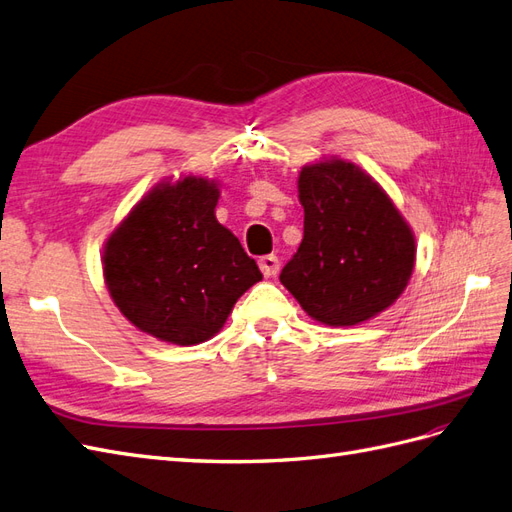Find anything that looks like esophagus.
Here are the masks:
<instances>
[{
  "instance_id": "1",
  "label": "esophagus",
  "mask_w": 512,
  "mask_h": 512,
  "mask_svg": "<svg viewBox=\"0 0 512 512\" xmlns=\"http://www.w3.org/2000/svg\"><path fill=\"white\" fill-rule=\"evenodd\" d=\"M279 257L277 255H264L259 257V268L264 272V277H274L279 272Z\"/></svg>"
}]
</instances>
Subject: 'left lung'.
<instances>
[{
    "instance_id": "1",
    "label": "left lung",
    "mask_w": 512,
    "mask_h": 512,
    "mask_svg": "<svg viewBox=\"0 0 512 512\" xmlns=\"http://www.w3.org/2000/svg\"><path fill=\"white\" fill-rule=\"evenodd\" d=\"M305 233L281 283L313 320L355 326L396 303L415 266L411 227L385 190L344 160L298 175Z\"/></svg>"
}]
</instances>
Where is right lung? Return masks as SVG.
Instances as JSON below:
<instances>
[{
    "instance_id": "obj_1",
    "label": "right lung",
    "mask_w": 512,
    "mask_h": 512,
    "mask_svg": "<svg viewBox=\"0 0 512 512\" xmlns=\"http://www.w3.org/2000/svg\"><path fill=\"white\" fill-rule=\"evenodd\" d=\"M218 186L203 177L160 183L112 231L103 277L136 329L194 346L214 337L261 281L255 259L216 220Z\"/></svg>"
}]
</instances>
